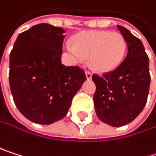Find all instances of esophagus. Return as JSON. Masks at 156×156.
I'll return each mask as SVG.
<instances>
[{
    "label": "esophagus",
    "instance_id": "obj_1",
    "mask_svg": "<svg viewBox=\"0 0 156 156\" xmlns=\"http://www.w3.org/2000/svg\"><path fill=\"white\" fill-rule=\"evenodd\" d=\"M86 77H87V80H90L92 79V74H91L90 72L87 71V72H86Z\"/></svg>",
    "mask_w": 156,
    "mask_h": 156
}]
</instances>
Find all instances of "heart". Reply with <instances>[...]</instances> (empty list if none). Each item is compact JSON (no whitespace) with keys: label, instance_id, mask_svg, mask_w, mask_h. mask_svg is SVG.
<instances>
[{"label":"heart","instance_id":"heart-1","mask_svg":"<svg viewBox=\"0 0 156 156\" xmlns=\"http://www.w3.org/2000/svg\"><path fill=\"white\" fill-rule=\"evenodd\" d=\"M72 43L64 45L66 53L76 62L89 57L90 66L101 74L119 67L127 50L125 38L117 32L83 31L73 37Z\"/></svg>","mask_w":156,"mask_h":156}]
</instances>
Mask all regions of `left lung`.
<instances>
[{
  "instance_id": "1",
  "label": "left lung",
  "mask_w": 156,
  "mask_h": 156,
  "mask_svg": "<svg viewBox=\"0 0 156 156\" xmlns=\"http://www.w3.org/2000/svg\"><path fill=\"white\" fill-rule=\"evenodd\" d=\"M117 27L128 46L124 61L103 76H92L96 85L93 97L95 112L102 122L112 127L128 124L142 112L151 81L149 58L142 41L125 27Z\"/></svg>"
}]
</instances>
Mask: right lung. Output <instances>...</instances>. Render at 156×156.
<instances>
[{
    "label": "right lung",
    "mask_w": 156,
    "mask_h": 156,
    "mask_svg": "<svg viewBox=\"0 0 156 156\" xmlns=\"http://www.w3.org/2000/svg\"><path fill=\"white\" fill-rule=\"evenodd\" d=\"M66 31L48 23L20 34L10 54L9 81L14 103L29 121L51 124L63 119L86 76L61 62Z\"/></svg>",
    "instance_id": "add662e5"
}]
</instances>
